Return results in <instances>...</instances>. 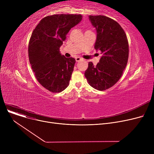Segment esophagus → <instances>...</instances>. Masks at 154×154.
I'll use <instances>...</instances> for the list:
<instances>
[{"label": "esophagus", "instance_id": "34e87169", "mask_svg": "<svg viewBox=\"0 0 154 154\" xmlns=\"http://www.w3.org/2000/svg\"><path fill=\"white\" fill-rule=\"evenodd\" d=\"M82 60V58L79 57H77L75 58V60H76V62H79L80 60Z\"/></svg>", "mask_w": 154, "mask_h": 154}]
</instances>
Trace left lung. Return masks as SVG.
Masks as SVG:
<instances>
[{
  "instance_id": "1",
  "label": "left lung",
  "mask_w": 154,
  "mask_h": 154,
  "mask_svg": "<svg viewBox=\"0 0 154 154\" xmlns=\"http://www.w3.org/2000/svg\"><path fill=\"white\" fill-rule=\"evenodd\" d=\"M97 32L94 48L102 57L94 66L88 62L84 75L89 85L98 91H106L120 79L128 58V42L125 31L116 20L104 15H89Z\"/></svg>"
}]
</instances>
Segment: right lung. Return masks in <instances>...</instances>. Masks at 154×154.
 <instances>
[{"label":"right lung","instance_id":"1","mask_svg":"<svg viewBox=\"0 0 154 154\" xmlns=\"http://www.w3.org/2000/svg\"><path fill=\"white\" fill-rule=\"evenodd\" d=\"M82 19L80 14L46 16L37 24L29 40V62L38 82L50 92L59 93L69 85L75 59L66 58L60 47L66 35Z\"/></svg>","mask_w":154,"mask_h":154}]
</instances>
